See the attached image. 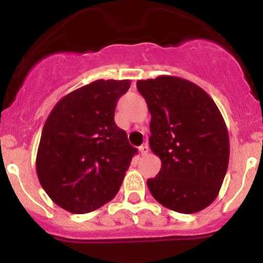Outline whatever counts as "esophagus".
<instances>
[{
  "instance_id": "obj_1",
  "label": "esophagus",
  "mask_w": 263,
  "mask_h": 263,
  "mask_svg": "<svg viewBox=\"0 0 263 263\" xmlns=\"http://www.w3.org/2000/svg\"><path fill=\"white\" fill-rule=\"evenodd\" d=\"M139 151H140V154H141V155H146V154L148 153V146H147V144L141 145V146L139 147Z\"/></svg>"
}]
</instances>
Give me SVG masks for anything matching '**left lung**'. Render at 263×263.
<instances>
[{"label": "left lung", "instance_id": "8db88e82", "mask_svg": "<svg viewBox=\"0 0 263 263\" xmlns=\"http://www.w3.org/2000/svg\"><path fill=\"white\" fill-rule=\"evenodd\" d=\"M151 115L150 148L161 160L147 179L169 210L195 214L214 202L229 164V135L213 98L193 82L161 75L137 81Z\"/></svg>", "mask_w": 263, "mask_h": 263}]
</instances>
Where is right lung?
Masks as SVG:
<instances>
[{"label": "right lung", "mask_w": 263, "mask_h": 263, "mask_svg": "<svg viewBox=\"0 0 263 263\" xmlns=\"http://www.w3.org/2000/svg\"><path fill=\"white\" fill-rule=\"evenodd\" d=\"M129 80H97L65 95L49 113L36 153V174L50 200L87 214L115 198L132 156L115 122L117 100Z\"/></svg>", "instance_id": "obj_1"}]
</instances>
